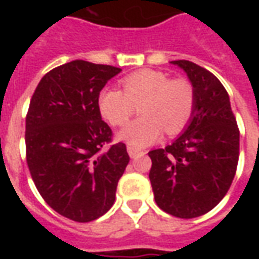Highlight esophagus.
<instances>
[{"instance_id": "34e87169", "label": "esophagus", "mask_w": 259, "mask_h": 259, "mask_svg": "<svg viewBox=\"0 0 259 259\" xmlns=\"http://www.w3.org/2000/svg\"><path fill=\"white\" fill-rule=\"evenodd\" d=\"M127 152H129L130 158H137V157H140V155H143V154H144V151H141V150H137V148H135V147H132V146H127Z\"/></svg>"}]
</instances>
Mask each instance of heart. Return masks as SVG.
I'll list each match as a JSON object with an SVG mask.
<instances>
[{"label":"heart","mask_w":259,"mask_h":259,"mask_svg":"<svg viewBox=\"0 0 259 259\" xmlns=\"http://www.w3.org/2000/svg\"><path fill=\"white\" fill-rule=\"evenodd\" d=\"M123 90L108 87L100 93L98 107L112 126H123L140 104L141 116L130 122L119 139L135 148L152 144L162 136L178 135L189 124L195 109V90L190 80L155 69H141L122 79Z\"/></svg>","instance_id":"b5f03b06"}]
</instances>
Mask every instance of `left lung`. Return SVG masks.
Segmentation results:
<instances>
[{
	"mask_svg": "<svg viewBox=\"0 0 259 259\" xmlns=\"http://www.w3.org/2000/svg\"><path fill=\"white\" fill-rule=\"evenodd\" d=\"M195 90V109L183 135L165 148L148 152L154 198L169 215L191 219L221 202L239 162L240 132L229 94L215 74L200 65L172 61Z\"/></svg>",
	"mask_w": 259,
	"mask_h": 259,
	"instance_id": "left-lung-1",
	"label": "left lung"
}]
</instances>
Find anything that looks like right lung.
<instances>
[{
    "mask_svg": "<svg viewBox=\"0 0 259 259\" xmlns=\"http://www.w3.org/2000/svg\"><path fill=\"white\" fill-rule=\"evenodd\" d=\"M120 70L76 59L44 74L30 100L25 141L31 179L48 205L74 222L109 211L129 163L98 107L100 91Z\"/></svg>",
    "mask_w": 259,
    "mask_h": 259,
    "instance_id": "1",
    "label": "right lung"
}]
</instances>
